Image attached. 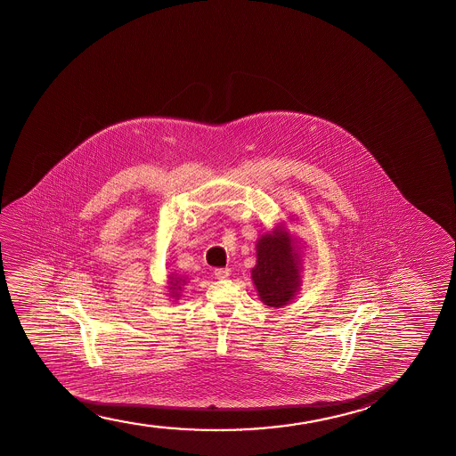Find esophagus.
<instances>
[{"label":"esophagus","instance_id":"1","mask_svg":"<svg viewBox=\"0 0 456 456\" xmlns=\"http://www.w3.org/2000/svg\"><path fill=\"white\" fill-rule=\"evenodd\" d=\"M231 275V268L215 269V277L216 279H227Z\"/></svg>","mask_w":456,"mask_h":456}]
</instances>
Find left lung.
Returning <instances> with one entry per match:
<instances>
[{
    "label": "left lung",
    "mask_w": 456,
    "mask_h": 456,
    "mask_svg": "<svg viewBox=\"0 0 456 456\" xmlns=\"http://www.w3.org/2000/svg\"><path fill=\"white\" fill-rule=\"evenodd\" d=\"M252 281L266 305H287L293 299L299 289V260L287 233L275 229L258 240Z\"/></svg>",
    "instance_id": "obj_1"
}]
</instances>
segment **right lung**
<instances>
[{"label": "right lung", "instance_id": "1", "mask_svg": "<svg viewBox=\"0 0 456 456\" xmlns=\"http://www.w3.org/2000/svg\"><path fill=\"white\" fill-rule=\"evenodd\" d=\"M169 289L171 291H177V289H181V283L182 279H179V277H175V275H169Z\"/></svg>", "mask_w": 456, "mask_h": 456}]
</instances>
